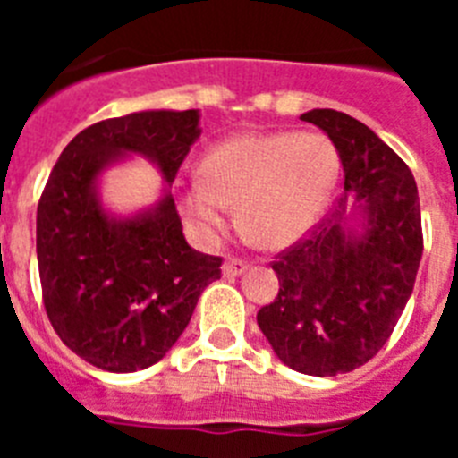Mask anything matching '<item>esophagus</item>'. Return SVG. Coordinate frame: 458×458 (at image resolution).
I'll return each mask as SVG.
<instances>
[{"instance_id":"34e87169","label":"esophagus","mask_w":458,"mask_h":458,"mask_svg":"<svg viewBox=\"0 0 458 458\" xmlns=\"http://www.w3.org/2000/svg\"><path fill=\"white\" fill-rule=\"evenodd\" d=\"M248 261H242V259H226L222 264V273H225V277H238L248 270Z\"/></svg>"}]
</instances>
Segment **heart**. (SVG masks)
Here are the masks:
<instances>
[{
  "label": "heart",
  "instance_id": "heart-1",
  "mask_svg": "<svg viewBox=\"0 0 458 458\" xmlns=\"http://www.w3.org/2000/svg\"><path fill=\"white\" fill-rule=\"evenodd\" d=\"M337 176L339 151L323 132H242L206 153L181 206L204 238L225 232L229 208H238L242 236L279 250L318 225Z\"/></svg>",
  "mask_w": 458,
  "mask_h": 458
}]
</instances>
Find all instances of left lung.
<instances>
[{
	"mask_svg": "<svg viewBox=\"0 0 458 458\" xmlns=\"http://www.w3.org/2000/svg\"><path fill=\"white\" fill-rule=\"evenodd\" d=\"M339 151L348 194L318 233L275 261L279 293L257 323L286 367L337 376L383 349L415 286L422 259L418 185L371 128L337 109L301 116Z\"/></svg>",
	"mask_w": 458,
	"mask_h": 458,
	"instance_id": "8db88e82",
	"label": "left lung"
}]
</instances>
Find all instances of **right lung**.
Returning a JSON list of instances; mask_svg holds the SVG:
<instances>
[{
    "label": "right lung",
    "instance_id": "add662e5",
    "mask_svg": "<svg viewBox=\"0 0 458 458\" xmlns=\"http://www.w3.org/2000/svg\"><path fill=\"white\" fill-rule=\"evenodd\" d=\"M199 109H144L84 128L64 148L36 210V257L52 327L89 365L147 369L188 327L220 257L188 245L172 183L199 140ZM140 155L164 176L135 214L102 201V176Z\"/></svg>",
    "mask_w": 458,
    "mask_h": 458
}]
</instances>
